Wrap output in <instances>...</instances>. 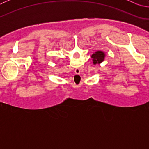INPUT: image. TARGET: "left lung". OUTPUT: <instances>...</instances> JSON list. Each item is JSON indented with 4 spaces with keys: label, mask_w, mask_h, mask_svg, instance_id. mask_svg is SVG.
I'll list each match as a JSON object with an SVG mask.
<instances>
[{
    "label": "left lung",
    "mask_w": 149,
    "mask_h": 149,
    "mask_svg": "<svg viewBox=\"0 0 149 149\" xmlns=\"http://www.w3.org/2000/svg\"><path fill=\"white\" fill-rule=\"evenodd\" d=\"M106 54L101 50H97L91 55V58L93 60V64H100L104 60Z\"/></svg>",
    "instance_id": "obj_1"
}]
</instances>
